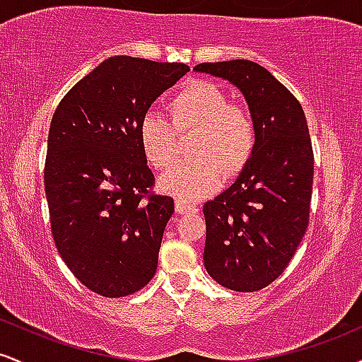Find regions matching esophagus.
Here are the masks:
<instances>
[{"mask_svg":"<svg viewBox=\"0 0 362 362\" xmlns=\"http://www.w3.org/2000/svg\"><path fill=\"white\" fill-rule=\"evenodd\" d=\"M175 211L178 214H189V213H197V207L194 204H189L185 201H175Z\"/></svg>","mask_w":362,"mask_h":362,"instance_id":"34e87169","label":"esophagus"}]
</instances>
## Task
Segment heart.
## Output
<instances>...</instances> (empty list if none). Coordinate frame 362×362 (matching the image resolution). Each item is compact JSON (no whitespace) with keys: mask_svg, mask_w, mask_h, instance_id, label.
I'll return each mask as SVG.
<instances>
[{"mask_svg":"<svg viewBox=\"0 0 362 362\" xmlns=\"http://www.w3.org/2000/svg\"><path fill=\"white\" fill-rule=\"evenodd\" d=\"M172 122L148 112L139 122V146L148 163L167 168L177 155V132L195 131L194 161L168 168L158 189L178 201H199L216 192L226 177L242 173L257 146V129L250 112L230 103L218 85L189 81L170 102ZM177 131L175 132V129Z\"/></svg>","mask_w":362,"mask_h":362,"instance_id":"b5f03b06","label":"heart"}]
</instances>
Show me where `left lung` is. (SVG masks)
Returning <instances> with one entry per match:
<instances>
[{
  "label": "left lung",
  "instance_id": "obj_1",
  "mask_svg": "<svg viewBox=\"0 0 362 362\" xmlns=\"http://www.w3.org/2000/svg\"><path fill=\"white\" fill-rule=\"evenodd\" d=\"M194 71L235 85L255 122L252 160L204 204L207 274L224 288L253 293L286 271L308 228L315 165L308 124L296 97L257 62H202Z\"/></svg>",
  "mask_w": 362,
  "mask_h": 362
}]
</instances>
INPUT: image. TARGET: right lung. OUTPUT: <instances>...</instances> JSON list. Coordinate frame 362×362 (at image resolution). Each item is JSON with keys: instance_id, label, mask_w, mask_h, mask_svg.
I'll return each mask as SVG.
<instances>
[{"instance_id": "obj_1", "label": "right lung", "mask_w": 362, "mask_h": 362, "mask_svg": "<svg viewBox=\"0 0 362 362\" xmlns=\"http://www.w3.org/2000/svg\"><path fill=\"white\" fill-rule=\"evenodd\" d=\"M189 69L109 57L52 115L44 168L52 238L74 277L100 296H129L156 272L175 206L168 195L149 192L155 177L138 131L151 103Z\"/></svg>"}]
</instances>
